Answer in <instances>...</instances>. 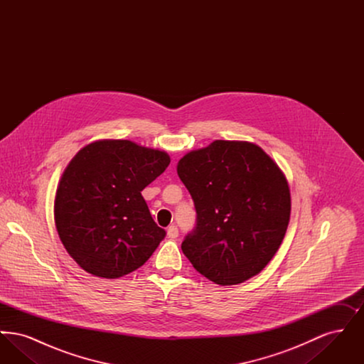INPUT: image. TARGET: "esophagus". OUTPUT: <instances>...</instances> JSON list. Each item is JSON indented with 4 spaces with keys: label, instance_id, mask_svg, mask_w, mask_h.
Returning <instances> with one entry per match:
<instances>
[{
    "label": "esophagus",
    "instance_id": "esophagus-1",
    "mask_svg": "<svg viewBox=\"0 0 364 364\" xmlns=\"http://www.w3.org/2000/svg\"><path fill=\"white\" fill-rule=\"evenodd\" d=\"M168 236L171 239H176L178 236V228L176 225H171L168 228Z\"/></svg>",
    "mask_w": 364,
    "mask_h": 364
}]
</instances>
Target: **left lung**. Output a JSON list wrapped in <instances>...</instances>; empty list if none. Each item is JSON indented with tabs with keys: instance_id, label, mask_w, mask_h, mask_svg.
<instances>
[{
	"instance_id": "left-lung-1",
	"label": "left lung",
	"mask_w": 364,
	"mask_h": 364,
	"mask_svg": "<svg viewBox=\"0 0 364 364\" xmlns=\"http://www.w3.org/2000/svg\"><path fill=\"white\" fill-rule=\"evenodd\" d=\"M196 224L181 242L202 276L235 285L257 276L284 240L291 215L285 176L257 144L215 140L177 165Z\"/></svg>"
}]
</instances>
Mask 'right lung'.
<instances>
[{
  "label": "right lung",
  "instance_id": "1",
  "mask_svg": "<svg viewBox=\"0 0 364 364\" xmlns=\"http://www.w3.org/2000/svg\"><path fill=\"white\" fill-rule=\"evenodd\" d=\"M171 158L129 140L82 149L60 180L54 200L58 236L87 273L117 278L139 269L166 236L141 196Z\"/></svg>",
  "mask_w": 364,
  "mask_h": 364
}]
</instances>
